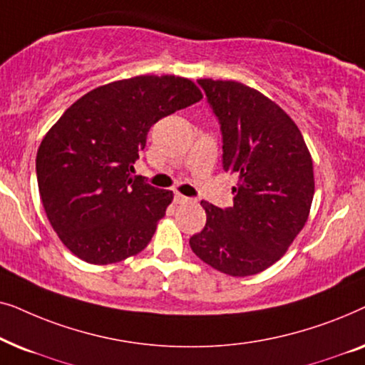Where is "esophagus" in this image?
I'll list each match as a JSON object with an SVG mask.
<instances>
[{"mask_svg": "<svg viewBox=\"0 0 365 365\" xmlns=\"http://www.w3.org/2000/svg\"><path fill=\"white\" fill-rule=\"evenodd\" d=\"M174 201H176L178 204H186V202H191L192 199L187 197V196H182V194H179V192H176V194H174Z\"/></svg>", "mask_w": 365, "mask_h": 365, "instance_id": "1", "label": "esophagus"}]
</instances>
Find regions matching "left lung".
<instances>
[{
	"label": "left lung",
	"mask_w": 365,
	"mask_h": 365,
	"mask_svg": "<svg viewBox=\"0 0 365 365\" xmlns=\"http://www.w3.org/2000/svg\"><path fill=\"white\" fill-rule=\"evenodd\" d=\"M222 134V168L237 174L231 207L206 201V226L192 252L234 277L252 276L282 257L307 221L312 159L296 123L256 89L199 79Z\"/></svg>",
	"instance_id": "1"
}]
</instances>
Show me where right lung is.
I'll list each match as a JSON object with an SVG mask.
<instances>
[{
    "mask_svg": "<svg viewBox=\"0 0 365 365\" xmlns=\"http://www.w3.org/2000/svg\"><path fill=\"white\" fill-rule=\"evenodd\" d=\"M179 76H136L99 86L71 104L41 141L39 196L64 246L89 264L141 252L173 201L133 164L153 124L201 101Z\"/></svg>",
    "mask_w": 365,
    "mask_h": 365,
    "instance_id": "obj_1",
    "label": "right lung"
}]
</instances>
